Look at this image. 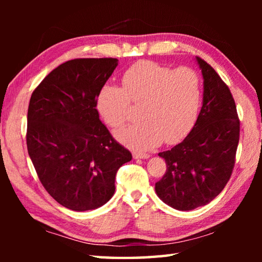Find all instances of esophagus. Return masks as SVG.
<instances>
[{
    "instance_id": "obj_1",
    "label": "esophagus",
    "mask_w": 262,
    "mask_h": 262,
    "mask_svg": "<svg viewBox=\"0 0 262 262\" xmlns=\"http://www.w3.org/2000/svg\"><path fill=\"white\" fill-rule=\"evenodd\" d=\"M150 157L149 154H145V152H135L134 154V158L135 159H147Z\"/></svg>"
}]
</instances>
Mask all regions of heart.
<instances>
[{
  "instance_id": "obj_1",
  "label": "heart",
  "mask_w": 262,
  "mask_h": 262,
  "mask_svg": "<svg viewBox=\"0 0 262 262\" xmlns=\"http://www.w3.org/2000/svg\"><path fill=\"white\" fill-rule=\"evenodd\" d=\"M122 86L105 84L96 98L101 118L120 128L128 119L130 101L141 105V120L117 133L118 140L136 150L161 142L174 143L192 129L202 99L201 78L194 69H172L156 62H140L122 76Z\"/></svg>"
}]
</instances>
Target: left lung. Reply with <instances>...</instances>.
<instances>
[{
	"instance_id": "1",
	"label": "left lung",
	"mask_w": 262,
	"mask_h": 262,
	"mask_svg": "<svg viewBox=\"0 0 262 262\" xmlns=\"http://www.w3.org/2000/svg\"><path fill=\"white\" fill-rule=\"evenodd\" d=\"M196 61L203 77L198 120L183 142L158 154L165 159L166 172L155 190L178 210L205 206L223 190L232 173L241 129L230 89L210 64L198 56Z\"/></svg>"
}]
</instances>
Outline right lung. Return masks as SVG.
Returning <instances> with one entry per match:
<instances>
[{
    "label": "right lung",
    "mask_w": 262,
    "mask_h": 262,
    "mask_svg": "<svg viewBox=\"0 0 262 262\" xmlns=\"http://www.w3.org/2000/svg\"><path fill=\"white\" fill-rule=\"evenodd\" d=\"M118 59H75L47 75L31 96L26 144L39 180L68 209H97L113 196L119 167L132 161L99 120L96 98Z\"/></svg>",
    "instance_id": "obj_1"
}]
</instances>
